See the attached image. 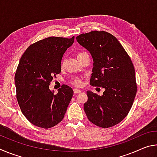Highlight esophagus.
<instances>
[{
  "label": "esophagus",
  "instance_id": "obj_1",
  "mask_svg": "<svg viewBox=\"0 0 157 157\" xmlns=\"http://www.w3.org/2000/svg\"><path fill=\"white\" fill-rule=\"evenodd\" d=\"M73 91H74V94H80L81 93V91L80 90H79V89H74L73 90Z\"/></svg>",
  "mask_w": 157,
  "mask_h": 157
}]
</instances>
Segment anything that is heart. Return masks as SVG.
<instances>
[{"label": "heart", "instance_id": "1", "mask_svg": "<svg viewBox=\"0 0 157 157\" xmlns=\"http://www.w3.org/2000/svg\"><path fill=\"white\" fill-rule=\"evenodd\" d=\"M83 54H85V52H79V54L78 55V57L81 56V55H82ZM62 65H63V63H62ZM74 84H75V85H80L81 82H80V81L78 80V79H76V80L74 81Z\"/></svg>", "mask_w": 157, "mask_h": 157}]
</instances>
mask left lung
<instances>
[{
  "label": "left lung",
  "instance_id": "1",
  "mask_svg": "<svg viewBox=\"0 0 157 157\" xmlns=\"http://www.w3.org/2000/svg\"><path fill=\"white\" fill-rule=\"evenodd\" d=\"M76 40L93 58L90 84L105 89L102 95L86 91L85 113L97 126L116 125L128 114L136 96V77L131 59L118 39L107 32L82 34Z\"/></svg>",
  "mask_w": 157,
  "mask_h": 157
}]
</instances>
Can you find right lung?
I'll return each instance as SVG.
<instances>
[{"mask_svg":"<svg viewBox=\"0 0 157 157\" xmlns=\"http://www.w3.org/2000/svg\"><path fill=\"white\" fill-rule=\"evenodd\" d=\"M74 38L48 37L30 45L21 58L14 78L17 98L23 114L34 125L48 129L64 117L73 89L63 85L55 95L49 85L52 76L60 73L63 55Z\"/></svg>","mask_w":157,"mask_h":157,"instance_id":"1","label":"right lung"}]
</instances>
